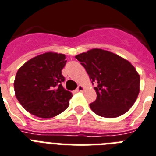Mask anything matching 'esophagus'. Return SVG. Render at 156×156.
Wrapping results in <instances>:
<instances>
[{"mask_svg":"<svg viewBox=\"0 0 156 156\" xmlns=\"http://www.w3.org/2000/svg\"><path fill=\"white\" fill-rule=\"evenodd\" d=\"M85 87H83V86H82V85H79L78 87V88H77V91H78V92H82V91L84 90Z\"/></svg>","mask_w":156,"mask_h":156,"instance_id":"esophagus-1","label":"esophagus"}]
</instances>
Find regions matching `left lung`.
Listing matches in <instances>:
<instances>
[{
    "instance_id": "8db88e82",
    "label": "left lung",
    "mask_w": 156,
    "mask_h": 156,
    "mask_svg": "<svg viewBox=\"0 0 156 156\" xmlns=\"http://www.w3.org/2000/svg\"><path fill=\"white\" fill-rule=\"evenodd\" d=\"M75 58L89 74L97 98L90 104L95 114L116 118L131 108L140 93V74L130 62L112 52L92 49Z\"/></svg>"
}]
</instances>
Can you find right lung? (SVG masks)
Instances as JSON below:
<instances>
[{"label":"right lung","mask_w":156,"mask_h":156,"mask_svg":"<svg viewBox=\"0 0 156 156\" xmlns=\"http://www.w3.org/2000/svg\"><path fill=\"white\" fill-rule=\"evenodd\" d=\"M62 54L47 52L31 58L17 70L14 91L21 105L33 115L49 119L68 107L72 93L63 88Z\"/></svg>","instance_id":"add662e5"}]
</instances>
